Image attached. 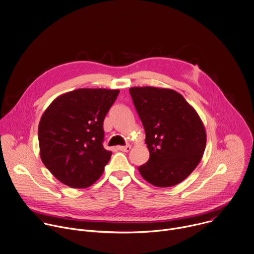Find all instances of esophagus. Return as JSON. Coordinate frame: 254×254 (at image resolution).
Returning <instances> with one entry per match:
<instances>
[{
    "label": "esophagus",
    "mask_w": 254,
    "mask_h": 254,
    "mask_svg": "<svg viewBox=\"0 0 254 254\" xmlns=\"http://www.w3.org/2000/svg\"><path fill=\"white\" fill-rule=\"evenodd\" d=\"M117 149H118L119 151H121V152H125V153H127V152H128V151L130 150V146H129V144H127V146H124V147L120 146V147H118Z\"/></svg>",
    "instance_id": "34e87169"
}]
</instances>
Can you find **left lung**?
Returning <instances> with one entry per match:
<instances>
[{"instance_id":"obj_1","label":"left lung","mask_w":254,"mask_h":254,"mask_svg":"<svg viewBox=\"0 0 254 254\" xmlns=\"http://www.w3.org/2000/svg\"><path fill=\"white\" fill-rule=\"evenodd\" d=\"M129 93L146 131L149 161L138 167L141 177L157 187L184 181L200 163L206 131L194 108L173 89L131 87Z\"/></svg>"}]
</instances>
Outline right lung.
Returning a JSON list of instances; mask_svg holds the SVG:
<instances>
[{
    "instance_id": "right-lung-1",
    "label": "right lung",
    "mask_w": 254,
    "mask_h": 254,
    "mask_svg": "<svg viewBox=\"0 0 254 254\" xmlns=\"http://www.w3.org/2000/svg\"><path fill=\"white\" fill-rule=\"evenodd\" d=\"M119 89L79 88L58 96L38 127L40 157L61 183L86 188L100 178L112 152L103 146V121Z\"/></svg>"
}]
</instances>
